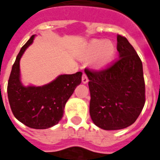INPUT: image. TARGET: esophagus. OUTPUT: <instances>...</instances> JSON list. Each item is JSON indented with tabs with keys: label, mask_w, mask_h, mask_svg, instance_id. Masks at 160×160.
<instances>
[{
	"label": "esophagus",
	"mask_w": 160,
	"mask_h": 160,
	"mask_svg": "<svg viewBox=\"0 0 160 160\" xmlns=\"http://www.w3.org/2000/svg\"><path fill=\"white\" fill-rule=\"evenodd\" d=\"M88 81H89V80H88L87 75H85V73H84V74H83V75H82V82L84 83V84H87Z\"/></svg>",
	"instance_id": "1"
}]
</instances>
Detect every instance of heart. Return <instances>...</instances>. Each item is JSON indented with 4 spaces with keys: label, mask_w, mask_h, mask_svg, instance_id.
<instances>
[{
    "label": "heart",
    "mask_w": 160,
    "mask_h": 160,
    "mask_svg": "<svg viewBox=\"0 0 160 160\" xmlns=\"http://www.w3.org/2000/svg\"><path fill=\"white\" fill-rule=\"evenodd\" d=\"M84 55H93L92 63L96 68L102 69L114 60L116 55V47L112 41L105 40H93L84 49Z\"/></svg>",
    "instance_id": "heart-1"
}]
</instances>
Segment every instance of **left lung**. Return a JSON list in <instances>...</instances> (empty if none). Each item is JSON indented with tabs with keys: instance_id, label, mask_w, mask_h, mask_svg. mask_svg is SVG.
I'll use <instances>...</instances> for the list:
<instances>
[{
	"instance_id": "1",
	"label": "left lung",
	"mask_w": 160,
	"mask_h": 160,
	"mask_svg": "<svg viewBox=\"0 0 160 160\" xmlns=\"http://www.w3.org/2000/svg\"><path fill=\"white\" fill-rule=\"evenodd\" d=\"M119 59L100 71L85 69L90 92L93 123L105 130H117L134 124L145 103L143 65L134 47L117 36Z\"/></svg>"
}]
</instances>
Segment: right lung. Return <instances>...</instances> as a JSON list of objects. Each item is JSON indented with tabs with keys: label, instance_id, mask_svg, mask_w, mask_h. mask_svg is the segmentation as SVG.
Returning a JSON list of instances; mask_svg holds the SVG:
<instances>
[{
	"label": "right lung",
	"instance_id": "right-lung-1",
	"mask_svg": "<svg viewBox=\"0 0 160 160\" xmlns=\"http://www.w3.org/2000/svg\"><path fill=\"white\" fill-rule=\"evenodd\" d=\"M35 36H31L16 56L8 80L7 94L12 113L19 121L32 129H43L57 124L61 119L67 100L81 83L82 72L60 75L41 86L24 85L20 60L33 43Z\"/></svg>",
	"mask_w": 160,
	"mask_h": 160
}]
</instances>
